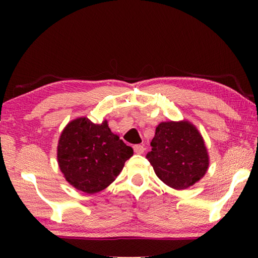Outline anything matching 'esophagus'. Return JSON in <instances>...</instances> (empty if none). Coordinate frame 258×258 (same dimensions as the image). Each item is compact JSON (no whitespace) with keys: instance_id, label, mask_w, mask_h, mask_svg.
Segmentation results:
<instances>
[{"instance_id":"esophagus-1","label":"esophagus","mask_w":258,"mask_h":258,"mask_svg":"<svg viewBox=\"0 0 258 258\" xmlns=\"http://www.w3.org/2000/svg\"><path fill=\"white\" fill-rule=\"evenodd\" d=\"M133 148H134V152L138 155H141L145 152V147H143L142 145H135Z\"/></svg>"}]
</instances>
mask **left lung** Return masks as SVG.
I'll use <instances>...</instances> for the list:
<instances>
[{"label":"left lung","mask_w":258,"mask_h":258,"mask_svg":"<svg viewBox=\"0 0 258 258\" xmlns=\"http://www.w3.org/2000/svg\"><path fill=\"white\" fill-rule=\"evenodd\" d=\"M147 159L165 184L183 190L202 178L208 155L202 135L189 121H166L156 127Z\"/></svg>","instance_id":"1"}]
</instances>
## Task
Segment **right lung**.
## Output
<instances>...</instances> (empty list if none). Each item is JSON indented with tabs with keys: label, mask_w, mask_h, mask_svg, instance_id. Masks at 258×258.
<instances>
[{
	"label": "right lung",
	"mask_w": 258,
	"mask_h": 258,
	"mask_svg": "<svg viewBox=\"0 0 258 258\" xmlns=\"http://www.w3.org/2000/svg\"><path fill=\"white\" fill-rule=\"evenodd\" d=\"M133 149L109 128L107 120L94 124L87 118L69 123L58 145V163L66 180L85 194L107 187L119 175Z\"/></svg>",
	"instance_id": "obj_1"
}]
</instances>
